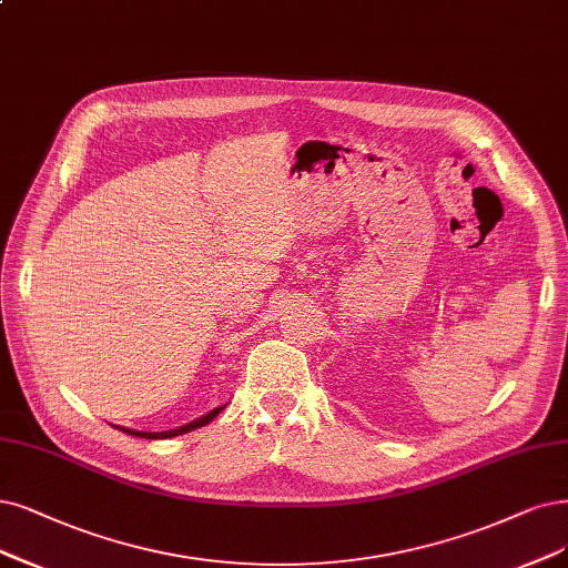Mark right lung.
<instances>
[{"instance_id":"1","label":"right lung","mask_w":568,"mask_h":568,"mask_svg":"<svg viewBox=\"0 0 568 568\" xmlns=\"http://www.w3.org/2000/svg\"><path fill=\"white\" fill-rule=\"evenodd\" d=\"M220 412H222V407H217V409H213L210 414H205V416L196 418V422L186 424V426H182V428H175V430H163V433H142V430H131V428H121V430H123V433H129V435H135V437H144V439H165V437L184 435V433H192V430H196V428H201V426H207V424L213 422V418H215Z\"/></svg>"}]
</instances>
